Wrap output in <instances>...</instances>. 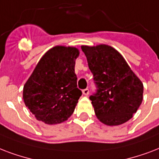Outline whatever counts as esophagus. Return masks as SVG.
<instances>
[{"label":"esophagus","mask_w":159,"mask_h":159,"mask_svg":"<svg viewBox=\"0 0 159 159\" xmlns=\"http://www.w3.org/2000/svg\"><path fill=\"white\" fill-rule=\"evenodd\" d=\"M89 93V89H83V93L84 94V95H88Z\"/></svg>","instance_id":"obj_1"}]
</instances>
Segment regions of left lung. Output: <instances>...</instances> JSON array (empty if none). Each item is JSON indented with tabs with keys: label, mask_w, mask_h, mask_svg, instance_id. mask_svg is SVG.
Returning <instances> with one entry per match:
<instances>
[{
	"label": "left lung",
	"mask_w": 159,
	"mask_h": 159,
	"mask_svg": "<svg viewBox=\"0 0 159 159\" xmlns=\"http://www.w3.org/2000/svg\"><path fill=\"white\" fill-rule=\"evenodd\" d=\"M81 49L96 86V92L89 99L97 118L110 126L129 120L142 103V82L111 46L83 45Z\"/></svg>",
	"instance_id": "left-lung-1"
}]
</instances>
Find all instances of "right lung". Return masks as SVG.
<instances>
[{
  "mask_svg": "<svg viewBox=\"0 0 159 159\" xmlns=\"http://www.w3.org/2000/svg\"><path fill=\"white\" fill-rule=\"evenodd\" d=\"M79 54L75 47L55 46L38 62L23 89L25 104L38 120L60 124L74 113L82 95L75 73Z\"/></svg>",
  "mask_w": 159,
  "mask_h": 159,
  "instance_id": "right-lung-1",
  "label": "right lung"
}]
</instances>
